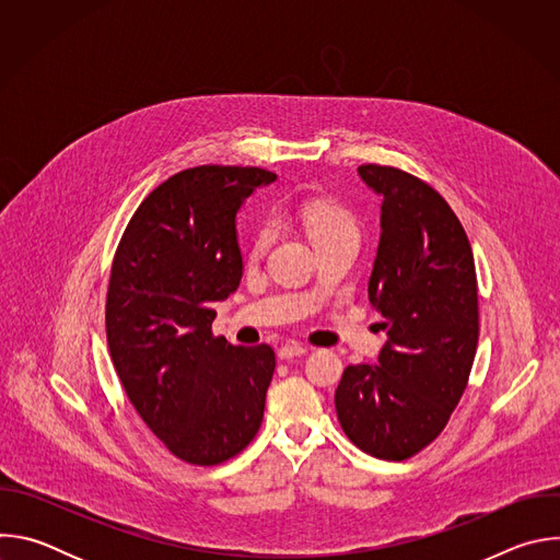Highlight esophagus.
Listing matches in <instances>:
<instances>
[{
	"label": "esophagus",
	"instance_id": "esophagus-1",
	"mask_svg": "<svg viewBox=\"0 0 560 560\" xmlns=\"http://www.w3.org/2000/svg\"><path fill=\"white\" fill-rule=\"evenodd\" d=\"M305 352H307V348L301 346V343H285V346L279 348V359L290 361V359H294V357H303Z\"/></svg>",
	"mask_w": 560,
	"mask_h": 560
}]
</instances>
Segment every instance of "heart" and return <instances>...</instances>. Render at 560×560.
I'll use <instances>...</instances> for the list:
<instances>
[{"instance_id":"1","label":"heart","mask_w":560,"mask_h":560,"mask_svg":"<svg viewBox=\"0 0 560 560\" xmlns=\"http://www.w3.org/2000/svg\"><path fill=\"white\" fill-rule=\"evenodd\" d=\"M301 219L303 225L307 230V234L312 236V242H324V238L337 236V234H357V221L352 217V212L337 203V201H328V199H314L303 203L301 208ZM272 228L270 225H261L253 238V255H261L268 238H270Z\"/></svg>"}]
</instances>
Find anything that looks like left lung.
I'll return each instance as SVG.
<instances>
[{
  "label": "left lung",
  "instance_id": "1",
  "mask_svg": "<svg viewBox=\"0 0 560 560\" xmlns=\"http://www.w3.org/2000/svg\"><path fill=\"white\" fill-rule=\"evenodd\" d=\"M381 197V238L368 283L385 316L378 365H348L335 392L346 436L363 452L406 460L447 425L478 343V288L467 234L447 201L419 177L365 164Z\"/></svg>",
  "mask_w": 560,
  "mask_h": 560
}]
</instances>
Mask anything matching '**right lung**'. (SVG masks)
I'll use <instances>...</instances> for the list:
<instances>
[{"mask_svg": "<svg viewBox=\"0 0 560 560\" xmlns=\"http://www.w3.org/2000/svg\"><path fill=\"white\" fill-rule=\"evenodd\" d=\"M264 168L197 166L156 186L117 246L106 337L137 415L177 458L219 465L259 432L275 350L212 335L214 303L242 281L236 212Z\"/></svg>", "mask_w": 560, "mask_h": 560, "instance_id": "obj_1", "label": "right lung"}]
</instances>
